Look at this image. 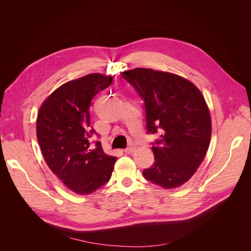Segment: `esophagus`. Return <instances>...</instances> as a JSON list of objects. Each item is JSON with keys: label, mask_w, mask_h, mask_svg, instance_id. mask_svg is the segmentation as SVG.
<instances>
[{"label": "esophagus", "mask_w": 251, "mask_h": 251, "mask_svg": "<svg viewBox=\"0 0 251 251\" xmlns=\"http://www.w3.org/2000/svg\"><path fill=\"white\" fill-rule=\"evenodd\" d=\"M134 151H135V148H134V147H129V148H127V149L125 150V152H126V153H132Z\"/></svg>", "instance_id": "34e87169"}]
</instances>
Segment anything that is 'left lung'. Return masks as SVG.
Wrapping results in <instances>:
<instances>
[{"label": "left lung", "instance_id": "8db88e82", "mask_svg": "<svg viewBox=\"0 0 251 251\" xmlns=\"http://www.w3.org/2000/svg\"><path fill=\"white\" fill-rule=\"evenodd\" d=\"M121 75L144 100L148 132H162L152 142L154 163L144 169V178L166 189L181 186L208 150L212 121L204 98L192 82L173 73L135 68Z\"/></svg>", "mask_w": 251, "mask_h": 251}]
</instances>
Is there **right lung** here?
Masks as SVG:
<instances>
[{
	"label": "right lung",
	"instance_id": "1",
	"mask_svg": "<svg viewBox=\"0 0 251 251\" xmlns=\"http://www.w3.org/2000/svg\"><path fill=\"white\" fill-rule=\"evenodd\" d=\"M112 76L88 74L61 85L44 101L36 121V136L49 168L78 194H90L108 183L116 156L105 154L90 138L89 108L99 91L111 85ZM97 134V133H96Z\"/></svg>",
	"mask_w": 251,
	"mask_h": 251
}]
</instances>
